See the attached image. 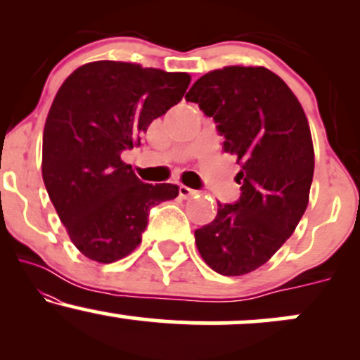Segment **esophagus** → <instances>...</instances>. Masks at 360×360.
<instances>
[{"mask_svg": "<svg viewBox=\"0 0 360 360\" xmlns=\"http://www.w3.org/2000/svg\"><path fill=\"white\" fill-rule=\"evenodd\" d=\"M196 193L198 191H194V189L188 188V186H179V196L184 198V200H188V198H193Z\"/></svg>", "mask_w": 360, "mask_h": 360, "instance_id": "1", "label": "esophagus"}]
</instances>
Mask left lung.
Returning a JSON list of instances; mask_svg holds the SVG:
<instances>
[{
	"label": "left lung",
	"instance_id": "obj_1",
	"mask_svg": "<svg viewBox=\"0 0 360 360\" xmlns=\"http://www.w3.org/2000/svg\"><path fill=\"white\" fill-rule=\"evenodd\" d=\"M186 101L214 120L223 148L240 164V198L218 203L214 220L194 232L198 250L218 274H247L281 249L308 206L315 152L307 115L266 68L229 65L205 74Z\"/></svg>",
	"mask_w": 360,
	"mask_h": 360
}]
</instances>
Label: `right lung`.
Returning a JSON list of instances; mask_svg holds the SVG:
<instances>
[{"instance_id":"right-lung-1","label":"right lung","mask_w":360,"mask_h":360,"mask_svg":"<svg viewBox=\"0 0 360 360\" xmlns=\"http://www.w3.org/2000/svg\"><path fill=\"white\" fill-rule=\"evenodd\" d=\"M191 76L98 60L60 89L44 128L42 177L77 250L110 264L137 249L148 212L179 194L176 184L142 183L122 152L140 146L155 118L183 100Z\"/></svg>"}]
</instances>
